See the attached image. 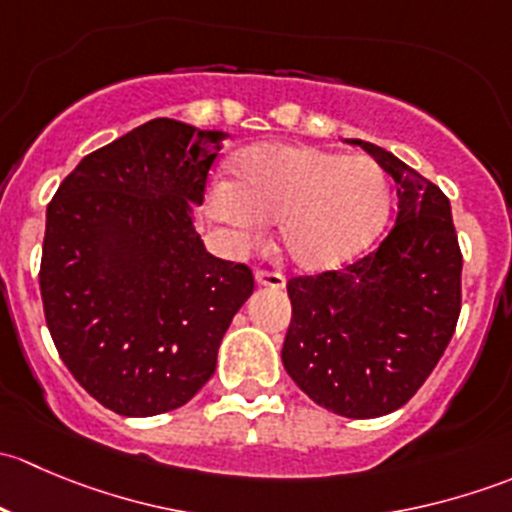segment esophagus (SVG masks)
Wrapping results in <instances>:
<instances>
[{
	"label": "esophagus",
	"mask_w": 512,
	"mask_h": 512,
	"mask_svg": "<svg viewBox=\"0 0 512 512\" xmlns=\"http://www.w3.org/2000/svg\"><path fill=\"white\" fill-rule=\"evenodd\" d=\"M255 282L260 287H272V289L285 287V277H282L280 272H270V270H257L255 272Z\"/></svg>",
	"instance_id": "esophagus-1"
}]
</instances>
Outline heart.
<instances>
[{
    "label": "heart",
    "instance_id": "1",
    "mask_svg": "<svg viewBox=\"0 0 512 512\" xmlns=\"http://www.w3.org/2000/svg\"><path fill=\"white\" fill-rule=\"evenodd\" d=\"M389 178L376 160L312 146H257L237 160L232 185L213 190V213L252 232L280 225L289 262L319 272L344 265L384 230Z\"/></svg>",
    "mask_w": 512,
    "mask_h": 512
}]
</instances>
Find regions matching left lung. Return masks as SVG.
<instances>
[{
	"instance_id": "left-lung-1",
	"label": "left lung",
	"mask_w": 512,
	"mask_h": 512,
	"mask_svg": "<svg viewBox=\"0 0 512 512\" xmlns=\"http://www.w3.org/2000/svg\"><path fill=\"white\" fill-rule=\"evenodd\" d=\"M396 180V223L344 270L292 277L282 364L327 411L376 418L401 409L436 369L461 314L451 203L394 153L356 141Z\"/></svg>"
}]
</instances>
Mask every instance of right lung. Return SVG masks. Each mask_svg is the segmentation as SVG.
<instances>
[{"label": "right lung", "instance_id": "right-lung-1", "mask_svg": "<svg viewBox=\"0 0 512 512\" xmlns=\"http://www.w3.org/2000/svg\"><path fill=\"white\" fill-rule=\"evenodd\" d=\"M225 138L153 118L89 153L46 208V327L74 379L121 416L188 404L255 289L193 225Z\"/></svg>", "mask_w": 512, "mask_h": 512}]
</instances>
